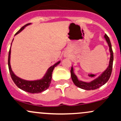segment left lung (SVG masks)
<instances>
[{"instance_id":"obj_1","label":"left lung","mask_w":121,"mask_h":121,"mask_svg":"<svg viewBox=\"0 0 121 121\" xmlns=\"http://www.w3.org/2000/svg\"><path fill=\"white\" fill-rule=\"evenodd\" d=\"M104 38H105V40H106L110 48V64H109L108 67L107 69H106L102 74L99 77L97 78L94 81H91L90 83H86V82H82V81H79L78 79L77 76L75 75L74 72H73V68L71 67V78H72V81H73V83L77 86V87H79V88L87 90V91H91V90H95L96 89L99 88L100 87L102 86L104 84L106 83L110 79V76L111 75L112 69V65H113V60H114V54H113V51L112 49L111 42H110V39H109L108 36L105 34L104 35Z\"/></svg>"}]
</instances>
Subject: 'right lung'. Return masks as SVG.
I'll return each mask as SVG.
<instances>
[{
	"mask_svg": "<svg viewBox=\"0 0 121 121\" xmlns=\"http://www.w3.org/2000/svg\"><path fill=\"white\" fill-rule=\"evenodd\" d=\"M30 23L27 24L25 25L24 26H22L18 31L15 34L16 35L17 34L20 33L22 30H24V28L27 25H30ZM10 53H11V47L9 52V57H8V65H9V72L11 75V79L14 82V83L17 85L18 87L21 89L22 91H26V92L30 93H41L46 90L48 89L49 88V86H50L51 81H52V72H53V69H54V67L60 63V61L57 62L55 64L53 65V66L50 67V68L48 69L44 77L42 79L40 80H36V81H26V80L22 79L20 78L17 77L14 73H13L12 70H11V66H10Z\"/></svg>",
	"mask_w": 121,
	"mask_h": 121,
	"instance_id": "right-lung-1",
	"label": "right lung"
}]
</instances>
